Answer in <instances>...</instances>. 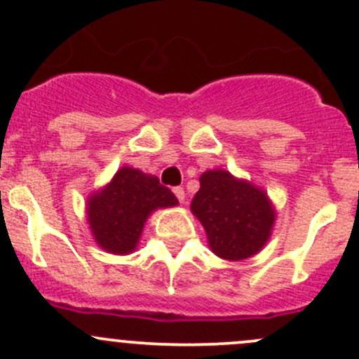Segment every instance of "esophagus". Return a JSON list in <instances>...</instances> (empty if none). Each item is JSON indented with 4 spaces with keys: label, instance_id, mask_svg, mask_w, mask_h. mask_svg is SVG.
Returning a JSON list of instances; mask_svg holds the SVG:
<instances>
[{
    "label": "esophagus",
    "instance_id": "obj_1",
    "mask_svg": "<svg viewBox=\"0 0 359 359\" xmlns=\"http://www.w3.org/2000/svg\"><path fill=\"white\" fill-rule=\"evenodd\" d=\"M173 194L177 196V199H179L180 203H184V199H186V194H184L182 187H173Z\"/></svg>",
    "mask_w": 359,
    "mask_h": 359
}]
</instances>
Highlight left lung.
Here are the masks:
<instances>
[{"mask_svg":"<svg viewBox=\"0 0 359 359\" xmlns=\"http://www.w3.org/2000/svg\"><path fill=\"white\" fill-rule=\"evenodd\" d=\"M199 182L191 210L206 230L211 251L224 259L256 255L269 241L275 220L265 192L225 170H210Z\"/></svg>","mask_w":359,"mask_h":359,"instance_id":"obj_1","label":"left lung"}]
</instances>
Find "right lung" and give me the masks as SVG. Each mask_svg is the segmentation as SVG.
<instances>
[{
	"label": "right lung",
	"instance_id": "1",
	"mask_svg": "<svg viewBox=\"0 0 359 359\" xmlns=\"http://www.w3.org/2000/svg\"><path fill=\"white\" fill-rule=\"evenodd\" d=\"M177 198L156 177L123 167L88 201L89 227L104 251L127 255L137 246L144 222L156 208L175 206Z\"/></svg>",
	"mask_w": 359,
	"mask_h": 359
}]
</instances>
